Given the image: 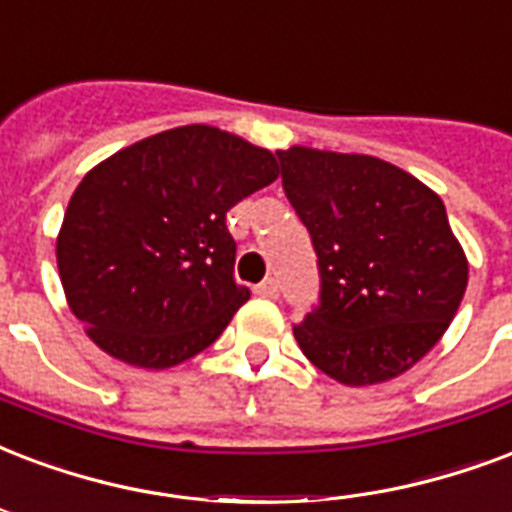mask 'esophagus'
<instances>
[{
    "instance_id": "1",
    "label": "esophagus",
    "mask_w": 512,
    "mask_h": 512,
    "mask_svg": "<svg viewBox=\"0 0 512 512\" xmlns=\"http://www.w3.org/2000/svg\"><path fill=\"white\" fill-rule=\"evenodd\" d=\"M255 292L260 295V298H276V295H279V282L268 276V279H263V282L257 284Z\"/></svg>"
}]
</instances>
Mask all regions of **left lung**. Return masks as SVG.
<instances>
[{"label":"left lung","mask_w":512,"mask_h":512,"mask_svg":"<svg viewBox=\"0 0 512 512\" xmlns=\"http://www.w3.org/2000/svg\"><path fill=\"white\" fill-rule=\"evenodd\" d=\"M276 158L319 268V306L292 327L298 346L341 384L400 376L440 341L467 287L446 206L370 155L290 147Z\"/></svg>","instance_id":"left-lung-1"}]
</instances>
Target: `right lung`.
<instances>
[{
  "mask_svg": "<svg viewBox=\"0 0 512 512\" xmlns=\"http://www.w3.org/2000/svg\"><path fill=\"white\" fill-rule=\"evenodd\" d=\"M279 177L276 158L212 126L115 152L66 206L56 257L72 314L101 349L171 368L212 346L249 300L225 214Z\"/></svg>",
  "mask_w": 512,
  "mask_h": 512,
  "instance_id": "obj_1",
  "label": "right lung"
}]
</instances>
